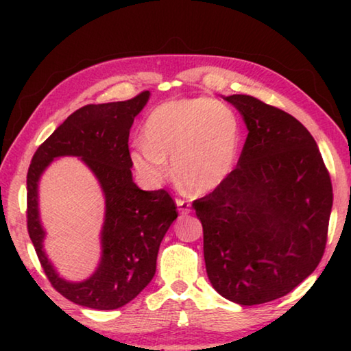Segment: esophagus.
I'll list each match as a JSON object with an SVG mask.
<instances>
[{
	"mask_svg": "<svg viewBox=\"0 0 351 351\" xmlns=\"http://www.w3.org/2000/svg\"><path fill=\"white\" fill-rule=\"evenodd\" d=\"M176 206H178V210H180V213H182V215H187V213H190L189 201L176 198Z\"/></svg>",
	"mask_w": 351,
	"mask_h": 351,
	"instance_id": "obj_1",
	"label": "esophagus"
}]
</instances>
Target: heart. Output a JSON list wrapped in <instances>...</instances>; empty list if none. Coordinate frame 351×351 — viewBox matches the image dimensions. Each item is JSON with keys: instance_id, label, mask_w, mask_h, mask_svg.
<instances>
[{"instance_id": "b5f03b06", "label": "heart", "mask_w": 351, "mask_h": 351, "mask_svg": "<svg viewBox=\"0 0 351 351\" xmlns=\"http://www.w3.org/2000/svg\"><path fill=\"white\" fill-rule=\"evenodd\" d=\"M144 139L132 148V162L148 182L170 173L189 190L206 193L232 173L241 145V123L232 106L209 97L170 100L144 123Z\"/></svg>"}]
</instances>
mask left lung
I'll return each instance as SVG.
<instances>
[{
  "instance_id": "left-lung-1",
  "label": "left lung",
  "mask_w": 351,
  "mask_h": 351,
  "mask_svg": "<svg viewBox=\"0 0 351 351\" xmlns=\"http://www.w3.org/2000/svg\"><path fill=\"white\" fill-rule=\"evenodd\" d=\"M226 100L246 123L245 147L228 180L192 206L212 287L235 304L260 305L317 268L332 187L316 141L295 117L246 94Z\"/></svg>"
}]
</instances>
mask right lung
<instances>
[{
	"mask_svg": "<svg viewBox=\"0 0 351 351\" xmlns=\"http://www.w3.org/2000/svg\"><path fill=\"white\" fill-rule=\"evenodd\" d=\"M150 93L74 111L37 152L27 171V232L52 287L68 300L94 310H116L132 302L156 272L159 245L178 217L167 190L145 192L136 186L128 150L130 128ZM77 156L98 178L106 195L103 257L97 272L83 282L56 274L43 249L38 213V181L56 157Z\"/></svg>",
	"mask_w": 351,
	"mask_h": 351,
	"instance_id": "obj_1",
	"label": "right lung"
}]
</instances>
